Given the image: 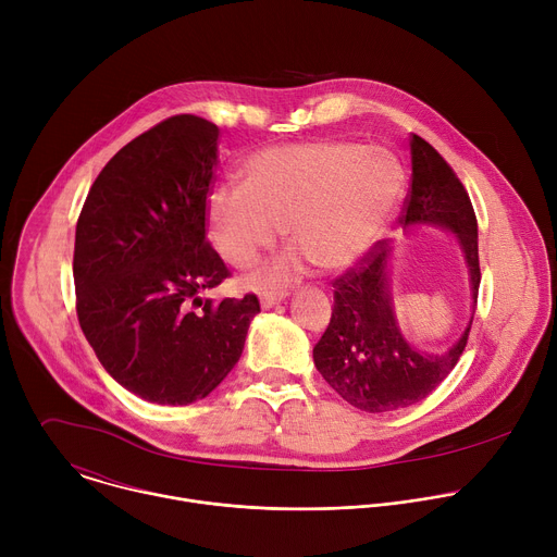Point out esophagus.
Listing matches in <instances>:
<instances>
[{
	"label": "esophagus",
	"instance_id": "1",
	"mask_svg": "<svg viewBox=\"0 0 557 557\" xmlns=\"http://www.w3.org/2000/svg\"><path fill=\"white\" fill-rule=\"evenodd\" d=\"M284 297H286V293H277V295L267 293V295H262V297H260V304H262V308H273V306H275V304H280Z\"/></svg>",
	"mask_w": 557,
	"mask_h": 557
}]
</instances>
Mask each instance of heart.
Here are the masks:
<instances>
[{"mask_svg": "<svg viewBox=\"0 0 557 557\" xmlns=\"http://www.w3.org/2000/svg\"><path fill=\"white\" fill-rule=\"evenodd\" d=\"M243 185H215L205 222L218 256L253 267L282 226L295 245L256 273V286L297 280L308 262L324 271L355 264L385 228L406 185L399 158L379 145L314 138L269 145L240 163Z\"/></svg>", "mask_w": 557, "mask_h": 557, "instance_id": "b5f03b06", "label": "heart"}]
</instances>
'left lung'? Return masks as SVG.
<instances>
[{"mask_svg":"<svg viewBox=\"0 0 557 557\" xmlns=\"http://www.w3.org/2000/svg\"><path fill=\"white\" fill-rule=\"evenodd\" d=\"M410 149L412 183L399 222L404 226L438 224L458 235L475 310L481 286L479 222L467 189L425 138L412 134ZM387 256L389 247L379 240L333 282L331 324L312 348L314 366L326 383L352 408L372 414L401 410L430 396L458 363L471 331L469 322L462 337L443 355L410 346L394 320Z\"/></svg>","mask_w":557,"mask_h":557,"instance_id":"left-lung-1","label":"left lung"}]
</instances>
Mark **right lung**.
I'll return each instance as SVG.
<instances>
[{"label":"right lung","instance_id":"add662e5","mask_svg":"<svg viewBox=\"0 0 557 557\" xmlns=\"http://www.w3.org/2000/svg\"><path fill=\"white\" fill-rule=\"evenodd\" d=\"M220 129L176 114L119 149L76 222V317L101 366L125 389L189 406L220 385L260 312L243 299H202L231 273L207 240Z\"/></svg>","mask_w":557,"mask_h":557}]
</instances>
